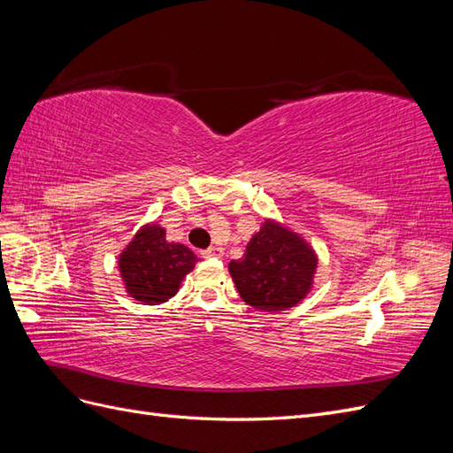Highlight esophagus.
<instances>
[{"mask_svg": "<svg viewBox=\"0 0 453 453\" xmlns=\"http://www.w3.org/2000/svg\"><path fill=\"white\" fill-rule=\"evenodd\" d=\"M225 251L223 248H217V245H211V248H208L205 251H202V257L203 258H210V257H223Z\"/></svg>", "mask_w": 453, "mask_h": 453, "instance_id": "obj_1", "label": "esophagus"}]
</instances>
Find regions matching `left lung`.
<instances>
[{
    "mask_svg": "<svg viewBox=\"0 0 453 453\" xmlns=\"http://www.w3.org/2000/svg\"><path fill=\"white\" fill-rule=\"evenodd\" d=\"M318 255L298 232L265 219L240 260L228 272L245 304L260 311L296 306L313 287Z\"/></svg>",
    "mask_w": 453,
    "mask_h": 453,
    "instance_id": "8db88e82",
    "label": "left lung"
}]
</instances>
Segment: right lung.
<instances>
[{
    "label": "right lung",
    "mask_w": 453,
    "mask_h": 453,
    "mask_svg": "<svg viewBox=\"0 0 453 453\" xmlns=\"http://www.w3.org/2000/svg\"><path fill=\"white\" fill-rule=\"evenodd\" d=\"M198 263L187 245L166 240L157 223L143 225L119 255V272L127 293L143 304L168 303Z\"/></svg>",
    "instance_id": "add662e5"
}]
</instances>
